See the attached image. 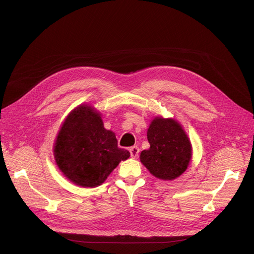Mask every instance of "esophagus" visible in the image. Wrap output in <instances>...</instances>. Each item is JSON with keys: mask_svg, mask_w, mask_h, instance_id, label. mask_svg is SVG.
<instances>
[{"mask_svg": "<svg viewBox=\"0 0 254 254\" xmlns=\"http://www.w3.org/2000/svg\"><path fill=\"white\" fill-rule=\"evenodd\" d=\"M129 153H130V157L132 159H135L137 156H138V153H139V149L137 147H131L129 149Z\"/></svg>", "mask_w": 254, "mask_h": 254, "instance_id": "esophagus-1", "label": "esophagus"}]
</instances>
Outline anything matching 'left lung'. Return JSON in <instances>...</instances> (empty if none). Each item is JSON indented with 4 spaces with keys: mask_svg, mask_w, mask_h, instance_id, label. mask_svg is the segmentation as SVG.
<instances>
[{
    "mask_svg": "<svg viewBox=\"0 0 254 254\" xmlns=\"http://www.w3.org/2000/svg\"><path fill=\"white\" fill-rule=\"evenodd\" d=\"M150 149L140 153V162L157 178L174 180L182 175L191 160V142L174 120L156 118L149 129Z\"/></svg>",
    "mask_w": 254,
    "mask_h": 254,
    "instance_id": "obj_1",
    "label": "left lung"
}]
</instances>
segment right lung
Returning <instances> with one entry per match:
<instances>
[{
  "label": "right lung",
  "mask_w": 254,
  "mask_h": 254,
  "mask_svg": "<svg viewBox=\"0 0 254 254\" xmlns=\"http://www.w3.org/2000/svg\"><path fill=\"white\" fill-rule=\"evenodd\" d=\"M55 160L61 172L76 185L96 187L129 157L120 149L115 133L103 127L100 116L81 105L65 120L55 142Z\"/></svg>",
  "instance_id": "add662e5"
}]
</instances>
